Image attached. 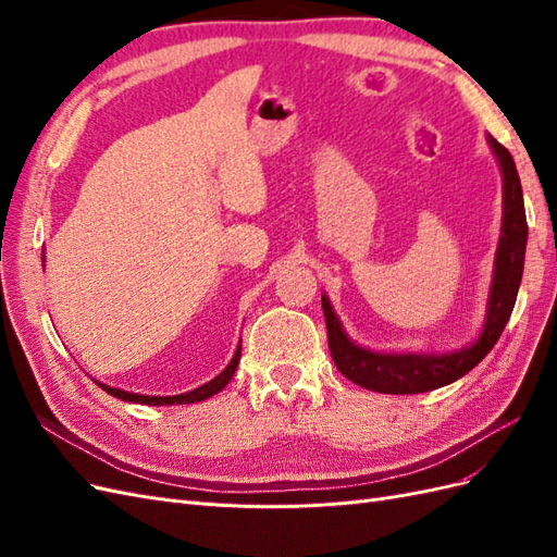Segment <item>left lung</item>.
Segmentation results:
<instances>
[{
	"label": "left lung",
	"instance_id": "8db88e82",
	"mask_svg": "<svg viewBox=\"0 0 557 557\" xmlns=\"http://www.w3.org/2000/svg\"><path fill=\"white\" fill-rule=\"evenodd\" d=\"M487 144H491L502 170V234L495 252V272L491 295H487L485 323L474 344L455 352H442V356H436V352L367 350L348 339L330 299L323 295L332 360L346 379L367 387V391L385 395H416L458 381L491 352L509 323L520 288L522 264H525L528 221L511 153L493 137H487Z\"/></svg>",
	"mask_w": 557,
	"mask_h": 557
}]
</instances>
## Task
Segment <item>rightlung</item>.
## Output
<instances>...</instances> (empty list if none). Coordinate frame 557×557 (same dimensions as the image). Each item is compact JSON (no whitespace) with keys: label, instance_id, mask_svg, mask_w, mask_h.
I'll list each match as a JSON object with an SVG mask.
<instances>
[{"label":"right lung","instance_id":"right-lung-1","mask_svg":"<svg viewBox=\"0 0 557 557\" xmlns=\"http://www.w3.org/2000/svg\"><path fill=\"white\" fill-rule=\"evenodd\" d=\"M239 358H242V344L237 346V352H234L232 362L223 369L221 374H218L215 379H211L209 383L195 387V391L190 393H183V395H170V397H158V395H139V393H127V391H121V387H111V385H104L99 383V387L102 391H107L109 395L123 399V401H134V404H148V407H164V404H193V401H201V399H209L213 397L215 393H221L223 387L232 381L234 372H237V364H239Z\"/></svg>","mask_w":557,"mask_h":557}]
</instances>
